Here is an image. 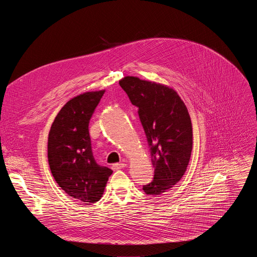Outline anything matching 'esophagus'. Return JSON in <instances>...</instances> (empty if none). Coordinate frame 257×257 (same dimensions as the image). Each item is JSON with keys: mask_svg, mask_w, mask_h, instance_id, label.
I'll return each mask as SVG.
<instances>
[{"mask_svg": "<svg viewBox=\"0 0 257 257\" xmlns=\"http://www.w3.org/2000/svg\"><path fill=\"white\" fill-rule=\"evenodd\" d=\"M125 167H126V164H124V163H121V164H114V165L112 166V169H113L114 171H117V170L123 169V168H125Z\"/></svg>", "mask_w": 257, "mask_h": 257, "instance_id": "1", "label": "esophagus"}]
</instances>
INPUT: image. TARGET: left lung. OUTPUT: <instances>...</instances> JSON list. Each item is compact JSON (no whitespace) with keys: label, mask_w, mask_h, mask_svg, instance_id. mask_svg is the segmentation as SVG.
Returning a JSON list of instances; mask_svg holds the SVG:
<instances>
[{"label":"left lung","mask_w":257,"mask_h":257,"mask_svg":"<svg viewBox=\"0 0 257 257\" xmlns=\"http://www.w3.org/2000/svg\"><path fill=\"white\" fill-rule=\"evenodd\" d=\"M138 115L151 148L154 180L143 186L151 196L170 190L185 174L192 151L188 109L173 88L134 76L119 81Z\"/></svg>","instance_id":"1"}]
</instances>
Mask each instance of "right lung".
Here are the masks:
<instances>
[{
    "label": "right lung",
    "mask_w": 257,
    "mask_h": 257,
    "mask_svg": "<svg viewBox=\"0 0 257 257\" xmlns=\"http://www.w3.org/2000/svg\"><path fill=\"white\" fill-rule=\"evenodd\" d=\"M104 91H88L71 98L60 109L49 133L48 159L54 179L69 196L87 204L100 199L113 173L96 164L88 131Z\"/></svg>",
    "instance_id": "obj_1"
}]
</instances>
